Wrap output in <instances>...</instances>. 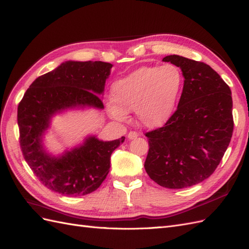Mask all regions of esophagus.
<instances>
[{"label":"esophagus","mask_w":249,"mask_h":249,"mask_svg":"<svg viewBox=\"0 0 249 249\" xmlns=\"http://www.w3.org/2000/svg\"><path fill=\"white\" fill-rule=\"evenodd\" d=\"M138 132H136V131H130L129 133H128V136H127V138H128V140H134V139H137L138 138Z\"/></svg>","instance_id":"obj_1"}]
</instances>
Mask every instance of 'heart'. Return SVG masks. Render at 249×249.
<instances>
[{"label": "heart", "instance_id": "b5f03b06", "mask_svg": "<svg viewBox=\"0 0 249 249\" xmlns=\"http://www.w3.org/2000/svg\"><path fill=\"white\" fill-rule=\"evenodd\" d=\"M182 85L181 70L173 63L142 67L113 84L115 103L109 104V112L117 119H125L127 111H136L141 126L160 128L173 116Z\"/></svg>", "mask_w": 249, "mask_h": 249}]
</instances>
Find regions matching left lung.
<instances>
[{
	"instance_id": "obj_1",
	"label": "left lung",
	"mask_w": 249,
	"mask_h": 249,
	"mask_svg": "<svg viewBox=\"0 0 249 249\" xmlns=\"http://www.w3.org/2000/svg\"><path fill=\"white\" fill-rule=\"evenodd\" d=\"M162 61L181 69L184 77L177 109L161 128L146 133L145 170L168 189L199 183L214 173L232 136L231 91L204 62L169 55Z\"/></svg>"
}]
</instances>
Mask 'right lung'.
<instances>
[{"label": "right lung", "mask_w": 249, "mask_h": 249, "mask_svg": "<svg viewBox=\"0 0 249 249\" xmlns=\"http://www.w3.org/2000/svg\"><path fill=\"white\" fill-rule=\"evenodd\" d=\"M111 63L66 61L35 79L18 107L19 145L35 176L48 189L65 196L97 190L110 168V155L125 138L104 142L95 136L61 155L46 151L42 138L56 113L73 108L103 109L102 99Z\"/></svg>", "instance_id": "right-lung-1"}]
</instances>
